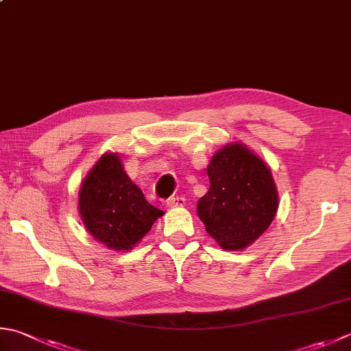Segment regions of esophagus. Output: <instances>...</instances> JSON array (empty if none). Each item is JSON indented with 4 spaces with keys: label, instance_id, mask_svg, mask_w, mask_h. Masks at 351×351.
Returning <instances> with one entry per match:
<instances>
[{
    "label": "esophagus",
    "instance_id": "1",
    "mask_svg": "<svg viewBox=\"0 0 351 351\" xmlns=\"http://www.w3.org/2000/svg\"><path fill=\"white\" fill-rule=\"evenodd\" d=\"M185 204V199L180 197V196H173V197H169L166 201L167 207H182Z\"/></svg>",
    "mask_w": 351,
    "mask_h": 351
}]
</instances>
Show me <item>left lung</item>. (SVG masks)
I'll use <instances>...</instances> for the list:
<instances>
[{
    "label": "left lung",
    "instance_id": "1",
    "mask_svg": "<svg viewBox=\"0 0 351 351\" xmlns=\"http://www.w3.org/2000/svg\"><path fill=\"white\" fill-rule=\"evenodd\" d=\"M210 189L197 202V216L223 250H243L262 236L278 208L277 189L266 164L242 144H230L211 158Z\"/></svg>",
    "mask_w": 351,
    "mask_h": 351
}]
</instances>
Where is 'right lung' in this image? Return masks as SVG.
Returning a JSON list of instances; mask_svg holds the SVG:
<instances>
[{
	"instance_id": "obj_1",
	"label": "right lung",
	"mask_w": 351,
	"mask_h": 351,
	"mask_svg": "<svg viewBox=\"0 0 351 351\" xmlns=\"http://www.w3.org/2000/svg\"><path fill=\"white\" fill-rule=\"evenodd\" d=\"M79 213L93 237L117 251L132 248L162 216L130 181L115 154L103 155L85 178Z\"/></svg>"
}]
</instances>
